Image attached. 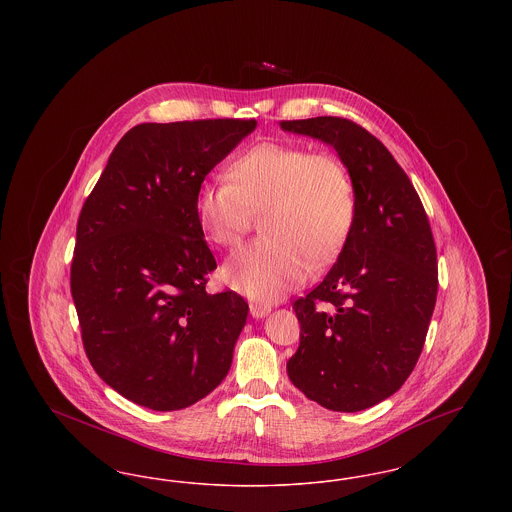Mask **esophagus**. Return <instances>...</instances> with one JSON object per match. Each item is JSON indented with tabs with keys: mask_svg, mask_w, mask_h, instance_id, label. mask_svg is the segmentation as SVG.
Wrapping results in <instances>:
<instances>
[{
	"mask_svg": "<svg viewBox=\"0 0 512 512\" xmlns=\"http://www.w3.org/2000/svg\"><path fill=\"white\" fill-rule=\"evenodd\" d=\"M249 313H251V317L263 318L270 313V305H265V303H249Z\"/></svg>",
	"mask_w": 512,
	"mask_h": 512,
	"instance_id": "obj_1",
	"label": "esophagus"
}]
</instances>
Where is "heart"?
Segmentation results:
<instances>
[{"mask_svg": "<svg viewBox=\"0 0 512 512\" xmlns=\"http://www.w3.org/2000/svg\"><path fill=\"white\" fill-rule=\"evenodd\" d=\"M259 211L265 236L232 253L222 280L251 299L276 301L309 278L313 263L340 255L357 219L355 184L334 153L263 142L195 195L203 234L222 247L238 244Z\"/></svg>", "mask_w": 512, "mask_h": 512, "instance_id": "heart-1", "label": "heart"}]
</instances>
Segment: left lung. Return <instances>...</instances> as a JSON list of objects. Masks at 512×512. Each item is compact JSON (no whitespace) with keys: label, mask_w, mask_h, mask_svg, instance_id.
Wrapping results in <instances>:
<instances>
[{"label":"left lung","mask_w":512,"mask_h":512,"mask_svg":"<svg viewBox=\"0 0 512 512\" xmlns=\"http://www.w3.org/2000/svg\"><path fill=\"white\" fill-rule=\"evenodd\" d=\"M280 126L334 147L357 194L338 261L293 301L301 338L288 376L330 411H365L405 384L422 353L438 295L430 220L409 176L357 122L315 117Z\"/></svg>","instance_id":"1"}]
</instances>
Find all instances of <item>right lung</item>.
<instances>
[{
    "instance_id": "add662e5",
    "label": "right lung",
    "mask_w": 512,
    "mask_h": 512,
    "mask_svg": "<svg viewBox=\"0 0 512 512\" xmlns=\"http://www.w3.org/2000/svg\"><path fill=\"white\" fill-rule=\"evenodd\" d=\"M255 119L146 122L128 130L86 197L71 265L84 351L122 397L180 411L232 365L244 297L207 293L217 261L195 217L205 176Z\"/></svg>"
}]
</instances>
